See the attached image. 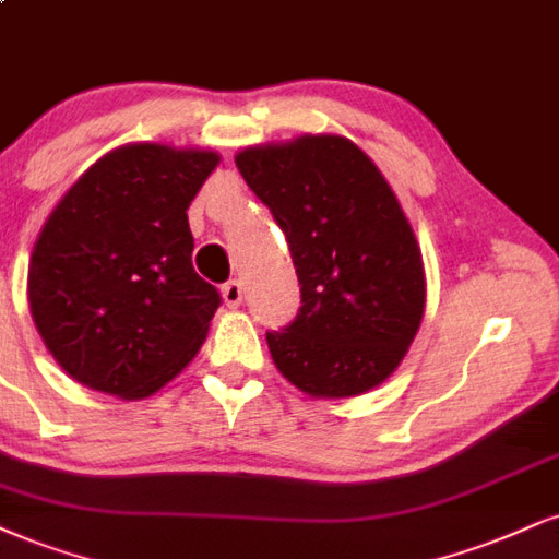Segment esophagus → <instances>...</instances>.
Returning <instances> with one entry per match:
<instances>
[{
	"label": "esophagus",
	"mask_w": 559,
	"mask_h": 559,
	"mask_svg": "<svg viewBox=\"0 0 559 559\" xmlns=\"http://www.w3.org/2000/svg\"><path fill=\"white\" fill-rule=\"evenodd\" d=\"M221 294H224V301L228 307H239L241 299H245V288H241L239 281H226L221 286Z\"/></svg>",
	"instance_id": "34e87169"
}]
</instances>
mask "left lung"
I'll use <instances>...</instances> for the list:
<instances>
[{
  "label": "left lung",
  "instance_id": "obj_1",
  "mask_svg": "<svg viewBox=\"0 0 559 559\" xmlns=\"http://www.w3.org/2000/svg\"><path fill=\"white\" fill-rule=\"evenodd\" d=\"M237 169L286 234L301 286L297 318L265 333L275 367L314 399L380 385L427 297L419 245L385 177L338 134L247 147Z\"/></svg>",
  "mask_w": 559,
  "mask_h": 559
}]
</instances>
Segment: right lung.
<instances>
[{
	"label": "right lung",
	"mask_w": 559,
	"mask_h": 559,
	"mask_svg": "<svg viewBox=\"0 0 559 559\" xmlns=\"http://www.w3.org/2000/svg\"><path fill=\"white\" fill-rule=\"evenodd\" d=\"M215 166L213 151L124 145L53 207L33 247L28 301L70 378L147 399L200 352L221 294L192 267L187 207Z\"/></svg>",
	"instance_id": "right-lung-1"
}]
</instances>
